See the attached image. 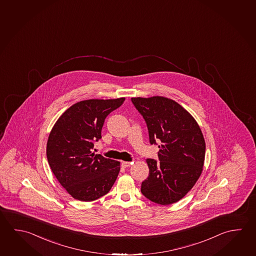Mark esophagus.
I'll list each match as a JSON object with an SVG mask.
<instances>
[{"instance_id":"esophagus-1","label":"esophagus","mask_w":256,"mask_h":256,"mask_svg":"<svg viewBox=\"0 0 256 256\" xmlns=\"http://www.w3.org/2000/svg\"><path fill=\"white\" fill-rule=\"evenodd\" d=\"M134 164V162H122V166L124 167V168H126V167H130V166H132Z\"/></svg>"}]
</instances>
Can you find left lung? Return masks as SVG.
<instances>
[{"label":"left lung","instance_id":"obj_1","mask_svg":"<svg viewBox=\"0 0 256 256\" xmlns=\"http://www.w3.org/2000/svg\"><path fill=\"white\" fill-rule=\"evenodd\" d=\"M148 126L150 144H161L159 161L146 159L149 175L141 192L151 202L170 205L179 202L202 174L206 144L200 128L190 113L162 96L131 98Z\"/></svg>","mask_w":256,"mask_h":256}]
</instances>
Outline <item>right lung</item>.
Returning <instances> with one entry per match:
<instances>
[{
	"instance_id": "right-lung-1",
	"label": "right lung",
	"mask_w": 256,
	"mask_h": 256,
	"mask_svg": "<svg viewBox=\"0 0 256 256\" xmlns=\"http://www.w3.org/2000/svg\"><path fill=\"white\" fill-rule=\"evenodd\" d=\"M125 98L86 100L60 116L50 132L46 157L60 184L81 202H92L110 192L120 170V162L92 152L102 138L104 120Z\"/></svg>"
}]
</instances>
